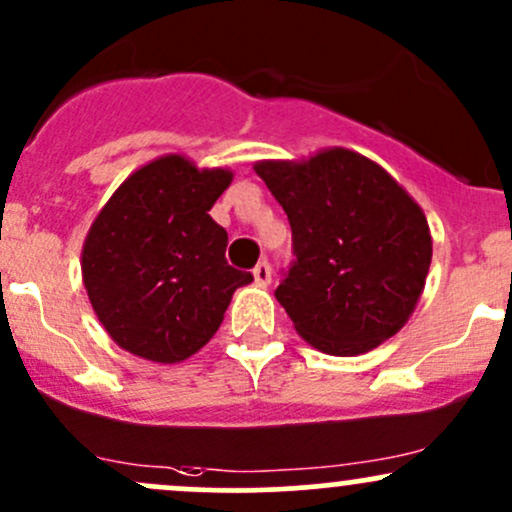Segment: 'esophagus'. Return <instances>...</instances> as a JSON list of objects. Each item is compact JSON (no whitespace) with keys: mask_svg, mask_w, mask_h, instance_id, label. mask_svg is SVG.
I'll return each mask as SVG.
<instances>
[{"mask_svg":"<svg viewBox=\"0 0 512 512\" xmlns=\"http://www.w3.org/2000/svg\"><path fill=\"white\" fill-rule=\"evenodd\" d=\"M254 278H256V283H258V285H268V283H271V263H268L266 258H263V261H258V263H256V268H254Z\"/></svg>","mask_w":512,"mask_h":512,"instance_id":"obj_1","label":"esophagus"}]
</instances>
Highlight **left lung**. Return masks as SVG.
<instances>
[{"instance_id":"left-lung-1","label":"left lung","mask_w":512,"mask_h":512,"mask_svg":"<svg viewBox=\"0 0 512 512\" xmlns=\"http://www.w3.org/2000/svg\"><path fill=\"white\" fill-rule=\"evenodd\" d=\"M288 214L293 261L276 298L324 354H364L415 310L432 261L417 202L368 158L329 148L310 161L256 163Z\"/></svg>"}]
</instances>
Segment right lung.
Wrapping results in <instances>:
<instances>
[{
	"label": "right lung",
	"instance_id": "add662e5",
	"mask_svg": "<svg viewBox=\"0 0 512 512\" xmlns=\"http://www.w3.org/2000/svg\"><path fill=\"white\" fill-rule=\"evenodd\" d=\"M229 183V170L166 156L129 175L97 214L82 280L122 349L158 364L188 359L217 332L234 290L254 280L229 266L227 232L210 217Z\"/></svg>",
	"mask_w": 512,
	"mask_h": 512
}]
</instances>
